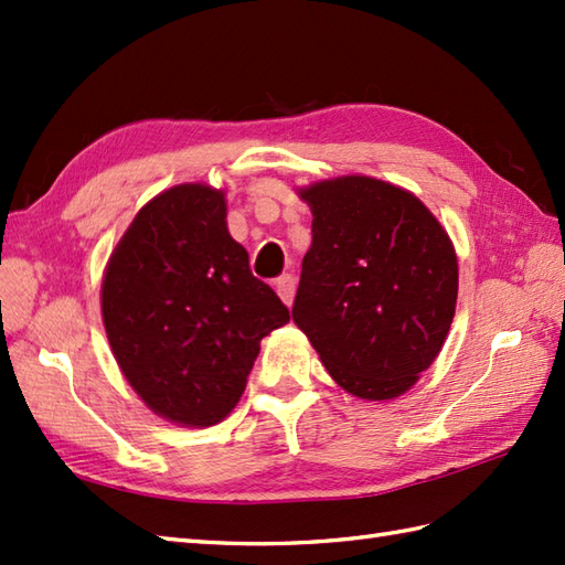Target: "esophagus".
I'll return each mask as SVG.
<instances>
[{
    "label": "esophagus",
    "instance_id": "1",
    "mask_svg": "<svg viewBox=\"0 0 565 565\" xmlns=\"http://www.w3.org/2000/svg\"><path fill=\"white\" fill-rule=\"evenodd\" d=\"M274 289H276V294H279V298H281V301H284L286 306H291V303H294L296 279H294L291 274H284V276H279V279L274 281Z\"/></svg>",
    "mask_w": 565,
    "mask_h": 565
}]
</instances>
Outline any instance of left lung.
I'll list each match as a JSON object with an SVG mask.
<instances>
[{"label": "left lung", "mask_w": 565, "mask_h": 565, "mask_svg": "<svg viewBox=\"0 0 565 565\" xmlns=\"http://www.w3.org/2000/svg\"><path fill=\"white\" fill-rule=\"evenodd\" d=\"M313 213L294 322L330 376L364 401L398 398L451 328L459 264L411 191L350 174L298 189Z\"/></svg>", "instance_id": "1"}]
</instances>
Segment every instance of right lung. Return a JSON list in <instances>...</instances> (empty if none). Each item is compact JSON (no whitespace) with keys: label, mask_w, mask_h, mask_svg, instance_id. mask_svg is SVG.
<instances>
[{"label":"right lung","mask_w":565,"mask_h":565,"mask_svg":"<svg viewBox=\"0 0 565 565\" xmlns=\"http://www.w3.org/2000/svg\"><path fill=\"white\" fill-rule=\"evenodd\" d=\"M225 194L179 184L138 211L102 281L111 352L140 401L184 427L237 405L262 338L289 308L249 271L225 223Z\"/></svg>","instance_id":"obj_1"}]
</instances>
